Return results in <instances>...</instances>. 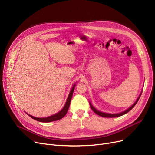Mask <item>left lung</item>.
<instances>
[{
  "mask_svg": "<svg viewBox=\"0 0 155 155\" xmlns=\"http://www.w3.org/2000/svg\"><path fill=\"white\" fill-rule=\"evenodd\" d=\"M142 90H143V89H142ZM142 90L140 94H139V96H138V98L136 100V101L134 102V104L132 105L131 106H130L128 109H127L126 110H125V111H122V112H120V113H104V112H102V111H98V109H97L95 107H94L93 106L92 104L90 102V101H89V105H90V107H91V108L92 109V110H93L94 113H95L96 114H97L98 115H99V116L102 117H106V118H114V117H120V116L124 115V114H126V113H128L129 111H131V109L134 107V106H135L136 104H137V102L138 101V100H139L140 97V96H141L142 93Z\"/></svg>",
  "mask_w": 155,
  "mask_h": 155,
  "instance_id": "1",
  "label": "left lung"
}]
</instances>
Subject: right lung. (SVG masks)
<instances>
[{"instance_id":"obj_1","label":"right lung","mask_w":155,"mask_h":155,"mask_svg":"<svg viewBox=\"0 0 155 155\" xmlns=\"http://www.w3.org/2000/svg\"><path fill=\"white\" fill-rule=\"evenodd\" d=\"M75 86H76V83H74L73 85V86L70 90V92H69V95L66 100V104H65V105L61 110L58 111L57 113L53 114V115H51V116L44 117V118H38V117H33V116L31 115V114H29L26 113L28 114V115H29V117L33 118L34 120H35L41 122H51L57 121V120H61L65 115H66L68 111V109L69 107V105H70V102L71 101V98L73 96V93L74 91V87H75Z\"/></svg>"}]
</instances>
